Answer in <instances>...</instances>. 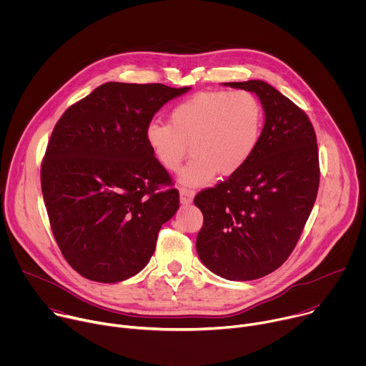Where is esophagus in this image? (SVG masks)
Segmentation results:
<instances>
[{
    "instance_id": "1",
    "label": "esophagus",
    "mask_w": 366,
    "mask_h": 366,
    "mask_svg": "<svg viewBox=\"0 0 366 366\" xmlns=\"http://www.w3.org/2000/svg\"><path fill=\"white\" fill-rule=\"evenodd\" d=\"M194 195H195L194 191L187 189V188H181V189H179V201H181V204H184V205L191 204Z\"/></svg>"
}]
</instances>
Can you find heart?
Returning <instances> with one entry per match:
<instances>
[{
	"mask_svg": "<svg viewBox=\"0 0 366 366\" xmlns=\"http://www.w3.org/2000/svg\"><path fill=\"white\" fill-rule=\"evenodd\" d=\"M264 107L250 91H204L179 102L169 124L152 122L144 140L154 161L165 171L177 172L189 153V165L179 182L199 187L217 172L230 177L254 154L264 130Z\"/></svg>",
	"mask_w": 366,
	"mask_h": 366,
	"instance_id": "obj_1",
	"label": "heart"
}]
</instances>
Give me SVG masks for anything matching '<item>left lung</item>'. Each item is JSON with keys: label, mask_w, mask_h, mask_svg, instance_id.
<instances>
[{"label": "left lung", "mask_w": 366, "mask_h": 366, "mask_svg": "<svg viewBox=\"0 0 366 366\" xmlns=\"http://www.w3.org/2000/svg\"><path fill=\"white\" fill-rule=\"evenodd\" d=\"M222 85L253 92L265 124L252 159L195 197L204 216L195 246L213 274L252 281L278 269L301 236L319 189L317 139L307 114L272 85L259 79Z\"/></svg>", "instance_id": "8db88e82"}]
</instances>
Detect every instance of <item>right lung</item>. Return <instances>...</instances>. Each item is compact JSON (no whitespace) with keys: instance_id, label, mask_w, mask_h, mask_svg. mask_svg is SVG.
I'll list each match as a JSON object with an SVG mask.
<instances>
[{"instance_id":"obj_1","label":"right lung","mask_w":366,"mask_h":366,"mask_svg":"<svg viewBox=\"0 0 366 366\" xmlns=\"http://www.w3.org/2000/svg\"><path fill=\"white\" fill-rule=\"evenodd\" d=\"M191 88L106 82L69 107L50 136L41 192L51 232L84 278L116 284L139 274L164 223L179 208L178 191L154 161L144 130L165 104Z\"/></svg>"}]
</instances>
